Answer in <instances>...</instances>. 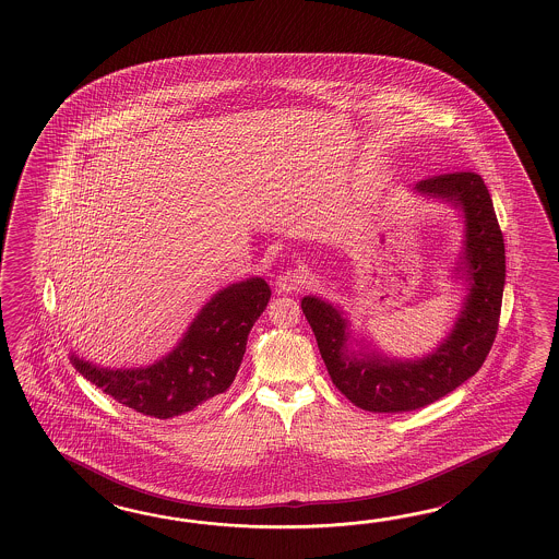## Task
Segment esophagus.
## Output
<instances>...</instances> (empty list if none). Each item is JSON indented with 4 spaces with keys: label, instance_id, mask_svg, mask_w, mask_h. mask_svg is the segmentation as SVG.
Instances as JSON below:
<instances>
[{
    "label": "esophagus",
    "instance_id": "1",
    "mask_svg": "<svg viewBox=\"0 0 559 559\" xmlns=\"http://www.w3.org/2000/svg\"><path fill=\"white\" fill-rule=\"evenodd\" d=\"M304 284H306V275L301 270H285L275 277V287L285 294L297 292Z\"/></svg>",
    "mask_w": 559,
    "mask_h": 559
}]
</instances>
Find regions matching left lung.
Returning a JSON list of instances; mask_svg holds the SVG:
<instances>
[{
	"mask_svg": "<svg viewBox=\"0 0 559 559\" xmlns=\"http://www.w3.org/2000/svg\"><path fill=\"white\" fill-rule=\"evenodd\" d=\"M414 193L445 203L464 224L452 280L464 285L462 306L445 337L419 357L385 354L359 337L344 308L320 296L301 297L321 359L352 404L373 414H402L438 402L481 368L498 333L506 285V248L493 203L474 171L424 179Z\"/></svg>",
	"mask_w": 559,
	"mask_h": 559,
	"instance_id": "8db88e82",
	"label": "left lung"
}]
</instances>
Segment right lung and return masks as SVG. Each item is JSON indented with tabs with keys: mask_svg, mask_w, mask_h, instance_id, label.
I'll return each instance as SVG.
<instances>
[{
	"mask_svg": "<svg viewBox=\"0 0 559 559\" xmlns=\"http://www.w3.org/2000/svg\"><path fill=\"white\" fill-rule=\"evenodd\" d=\"M272 289L263 277L226 285L205 301L166 356L142 368H104L70 352L85 380L142 416L188 414L214 402L236 380L253 323L267 308Z\"/></svg>",
	"mask_w": 559,
	"mask_h": 559,
	"instance_id": "obj_1",
	"label": "right lung"
}]
</instances>
